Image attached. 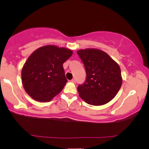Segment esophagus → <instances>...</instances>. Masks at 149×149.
I'll return each mask as SVG.
<instances>
[{"label": "esophagus", "instance_id": "1", "mask_svg": "<svg viewBox=\"0 0 149 149\" xmlns=\"http://www.w3.org/2000/svg\"><path fill=\"white\" fill-rule=\"evenodd\" d=\"M71 82L75 83H76V79H72V80H71Z\"/></svg>", "mask_w": 149, "mask_h": 149}]
</instances>
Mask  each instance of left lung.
<instances>
[{
  "label": "left lung",
  "mask_w": 149,
  "mask_h": 149,
  "mask_svg": "<svg viewBox=\"0 0 149 149\" xmlns=\"http://www.w3.org/2000/svg\"><path fill=\"white\" fill-rule=\"evenodd\" d=\"M86 71V80L77 87L79 95L91 105L105 104L117 94L122 85L121 69L107 53L96 49L77 51Z\"/></svg>",
  "instance_id": "obj_1"
}]
</instances>
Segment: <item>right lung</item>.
<instances>
[{"mask_svg":"<svg viewBox=\"0 0 149 149\" xmlns=\"http://www.w3.org/2000/svg\"><path fill=\"white\" fill-rule=\"evenodd\" d=\"M72 52L54 45L41 47L30 55L22 70L24 88L32 98L49 102L58 95L67 82L63 64Z\"/></svg>","mask_w":149,"mask_h":149,"instance_id":"right-lung-1","label":"right lung"}]
</instances>
